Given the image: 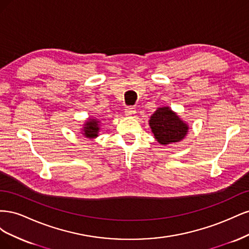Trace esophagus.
Listing matches in <instances>:
<instances>
[{
    "label": "esophagus",
    "mask_w": 249,
    "mask_h": 249,
    "mask_svg": "<svg viewBox=\"0 0 249 249\" xmlns=\"http://www.w3.org/2000/svg\"><path fill=\"white\" fill-rule=\"evenodd\" d=\"M124 113L126 116H132L135 114V113H136V109H135L134 107H126L124 109Z\"/></svg>",
    "instance_id": "1"
}]
</instances>
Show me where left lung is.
I'll use <instances>...</instances> for the list:
<instances>
[{
	"instance_id": "left-lung-1",
	"label": "left lung",
	"mask_w": 249,
	"mask_h": 249,
	"mask_svg": "<svg viewBox=\"0 0 249 249\" xmlns=\"http://www.w3.org/2000/svg\"><path fill=\"white\" fill-rule=\"evenodd\" d=\"M149 126L156 140L164 145L183 140L189 130L188 124L169 107L158 108L150 116Z\"/></svg>"
}]
</instances>
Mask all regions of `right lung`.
Returning a JSON list of instances; mask_svg holds the SVG:
<instances>
[{"label": "right lung", "instance_id": "obj_1", "mask_svg": "<svg viewBox=\"0 0 249 249\" xmlns=\"http://www.w3.org/2000/svg\"><path fill=\"white\" fill-rule=\"evenodd\" d=\"M100 122L99 119L96 118H89L87 122L83 125L82 129V134L84 135L86 138L89 139H93L99 136V132H100Z\"/></svg>", "mask_w": 249, "mask_h": 249}]
</instances>
